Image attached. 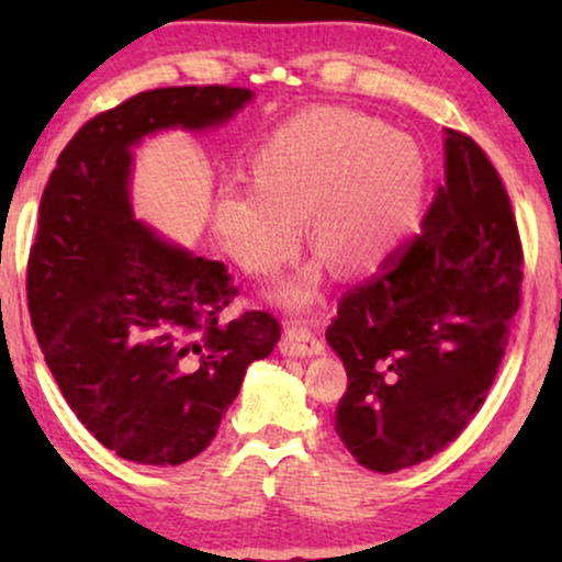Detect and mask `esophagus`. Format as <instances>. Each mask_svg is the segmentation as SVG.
<instances>
[{
  "mask_svg": "<svg viewBox=\"0 0 562 562\" xmlns=\"http://www.w3.org/2000/svg\"><path fill=\"white\" fill-rule=\"evenodd\" d=\"M325 350V345L317 335L312 333V329L306 327H289L286 333H283V340H281V352L289 358H312V356H319V352Z\"/></svg>",
  "mask_w": 562,
  "mask_h": 562,
  "instance_id": "34e87169",
  "label": "esophagus"
}]
</instances>
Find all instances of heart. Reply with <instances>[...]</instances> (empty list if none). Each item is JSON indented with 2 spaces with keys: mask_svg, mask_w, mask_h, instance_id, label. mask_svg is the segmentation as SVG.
Wrapping results in <instances>:
<instances>
[{
  "mask_svg": "<svg viewBox=\"0 0 562 562\" xmlns=\"http://www.w3.org/2000/svg\"><path fill=\"white\" fill-rule=\"evenodd\" d=\"M427 164L409 135L368 114L317 106L276 127L252 158V183H225L212 202L220 248L252 279H273L299 256L310 220L314 250L345 273H368L419 225ZM319 271L279 299L306 310Z\"/></svg>",
  "mask_w": 562,
  "mask_h": 562,
  "instance_id": "heart-1",
  "label": "heart"
}]
</instances>
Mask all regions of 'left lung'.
<instances>
[{
  "instance_id": "1",
  "label": "left lung",
  "mask_w": 562,
  "mask_h": 562,
  "mask_svg": "<svg viewBox=\"0 0 562 562\" xmlns=\"http://www.w3.org/2000/svg\"><path fill=\"white\" fill-rule=\"evenodd\" d=\"M521 243L481 145L445 130V187L422 233L342 296L327 342L348 371L335 429L368 471L448 448L486 402L521 296Z\"/></svg>"
}]
</instances>
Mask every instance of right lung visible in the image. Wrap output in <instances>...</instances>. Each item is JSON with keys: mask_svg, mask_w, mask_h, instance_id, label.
<instances>
[{"mask_svg": "<svg viewBox=\"0 0 562 562\" xmlns=\"http://www.w3.org/2000/svg\"><path fill=\"white\" fill-rule=\"evenodd\" d=\"M252 99L240 87L130 97L71 137L41 199L27 310L45 363L81 425L143 465H181L217 435L245 368L271 356L268 312L225 319L240 294L220 260L135 220L133 148L166 127L206 130Z\"/></svg>", "mask_w": 562, "mask_h": 562, "instance_id": "1", "label": "right lung"}]
</instances>
